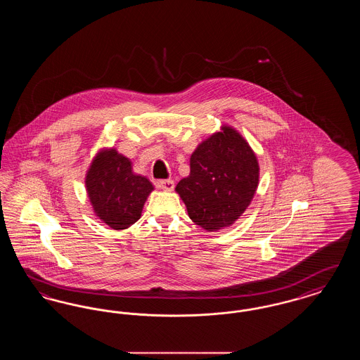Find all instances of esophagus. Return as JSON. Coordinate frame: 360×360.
<instances>
[{"instance_id":"1","label":"esophagus","mask_w":360,"mask_h":360,"mask_svg":"<svg viewBox=\"0 0 360 360\" xmlns=\"http://www.w3.org/2000/svg\"><path fill=\"white\" fill-rule=\"evenodd\" d=\"M158 188L166 191H172L174 188V181L172 179H160L158 181Z\"/></svg>"}]
</instances>
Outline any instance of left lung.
Instances as JSON below:
<instances>
[{
    "label": "left lung",
    "instance_id": "1",
    "mask_svg": "<svg viewBox=\"0 0 360 360\" xmlns=\"http://www.w3.org/2000/svg\"><path fill=\"white\" fill-rule=\"evenodd\" d=\"M257 159L231 127L202 141L190 158V175L176 185L193 223L219 231L235 223L254 198Z\"/></svg>",
    "mask_w": 360,
    "mask_h": 360
}]
</instances>
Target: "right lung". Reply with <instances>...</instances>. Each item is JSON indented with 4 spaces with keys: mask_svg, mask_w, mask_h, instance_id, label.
Wrapping results in <instances>:
<instances>
[{
    "mask_svg": "<svg viewBox=\"0 0 360 360\" xmlns=\"http://www.w3.org/2000/svg\"><path fill=\"white\" fill-rule=\"evenodd\" d=\"M86 190L96 214L113 229L136 223L153 184L132 172V163L116 150H105L94 158L86 174Z\"/></svg>",
    "mask_w": 360,
    "mask_h": 360,
    "instance_id": "right-lung-1",
    "label": "right lung"
}]
</instances>
